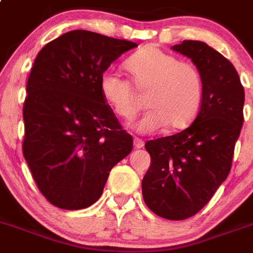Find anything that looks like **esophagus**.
<instances>
[{"instance_id": "34e87169", "label": "esophagus", "mask_w": 253, "mask_h": 253, "mask_svg": "<svg viewBox=\"0 0 253 253\" xmlns=\"http://www.w3.org/2000/svg\"><path fill=\"white\" fill-rule=\"evenodd\" d=\"M133 145L136 148H141V147H143V145H145V141L141 140V138H138V137H134Z\"/></svg>"}]
</instances>
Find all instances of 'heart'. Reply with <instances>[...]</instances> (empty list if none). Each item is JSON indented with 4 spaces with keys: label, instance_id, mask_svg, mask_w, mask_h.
Wrapping results in <instances>:
<instances>
[{
    "label": "heart",
    "instance_id": "heart-1",
    "mask_svg": "<svg viewBox=\"0 0 253 253\" xmlns=\"http://www.w3.org/2000/svg\"><path fill=\"white\" fill-rule=\"evenodd\" d=\"M136 88L148 93L151 108L134 128L152 133L164 127L178 131L190 126L201 107L204 81L197 66L181 61L155 46L143 47L127 60ZM101 92L120 117L126 121L138 115L142 101L131 81L116 71L107 70L101 77Z\"/></svg>",
    "mask_w": 253,
    "mask_h": 253
}]
</instances>
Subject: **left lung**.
<instances>
[{
	"label": "left lung",
	"mask_w": 253,
	"mask_h": 253,
	"mask_svg": "<svg viewBox=\"0 0 253 253\" xmlns=\"http://www.w3.org/2000/svg\"><path fill=\"white\" fill-rule=\"evenodd\" d=\"M172 49L197 66L204 96L190 127L145 143L151 166L142 196L153 213L180 221L204 209L230 173L244 125L245 91L232 63L205 42L186 40Z\"/></svg>",
	"instance_id": "1"
}]
</instances>
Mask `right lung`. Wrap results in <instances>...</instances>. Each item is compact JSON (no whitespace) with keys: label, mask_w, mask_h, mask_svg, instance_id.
Wrapping results in <instances>:
<instances>
[{"label":"right lung","mask_w":253,"mask_h":253,"mask_svg":"<svg viewBox=\"0 0 253 253\" xmlns=\"http://www.w3.org/2000/svg\"><path fill=\"white\" fill-rule=\"evenodd\" d=\"M137 43L84 30L48 42L31 68L22 151L37 187L63 210L91 206L111 169L132 150L101 92L111 63Z\"/></svg>","instance_id":"right-lung-1"}]
</instances>
